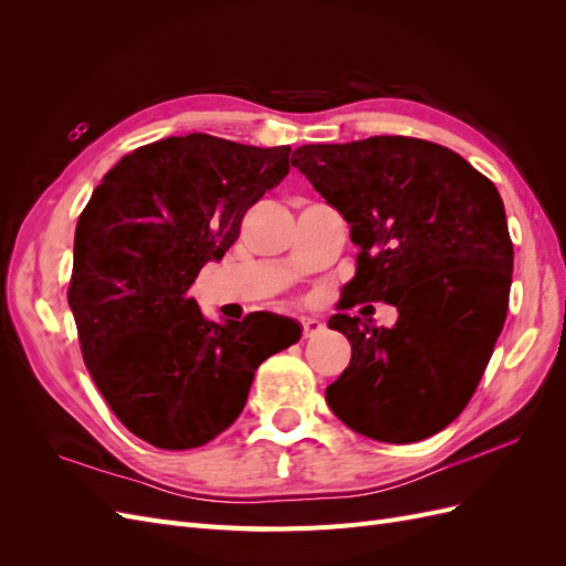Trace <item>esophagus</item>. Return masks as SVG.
<instances>
[{
    "label": "esophagus",
    "instance_id": "34e87169",
    "mask_svg": "<svg viewBox=\"0 0 566 566\" xmlns=\"http://www.w3.org/2000/svg\"><path fill=\"white\" fill-rule=\"evenodd\" d=\"M321 328H323V323H321L316 316H304V318H302V331H304V337H312V335H316Z\"/></svg>",
    "mask_w": 566,
    "mask_h": 566
}]
</instances>
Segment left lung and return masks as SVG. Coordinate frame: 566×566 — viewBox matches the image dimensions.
Returning <instances> with one entry per match:
<instances>
[{"label":"left lung","mask_w":566,"mask_h":566,"mask_svg":"<svg viewBox=\"0 0 566 566\" xmlns=\"http://www.w3.org/2000/svg\"><path fill=\"white\" fill-rule=\"evenodd\" d=\"M293 167L361 250L342 310L387 302L399 312L391 328L331 316L352 361L325 401L375 441L441 432L482 380L507 314L515 252L499 188L451 148L413 136L306 144Z\"/></svg>","instance_id":"obj_1"}]
</instances>
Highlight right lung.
<instances>
[{"instance_id": "add662e5", "label": "right lung", "mask_w": 566, "mask_h": 566, "mask_svg": "<svg viewBox=\"0 0 566 566\" xmlns=\"http://www.w3.org/2000/svg\"><path fill=\"white\" fill-rule=\"evenodd\" d=\"M287 172L290 146L167 136L119 160L77 219L67 304L84 364L119 422L153 447L198 449L224 432L254 370L300 339H271L254 316L208 321L188 297Z\"/></svg>"}]
</instances>
